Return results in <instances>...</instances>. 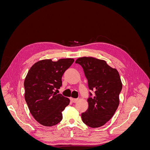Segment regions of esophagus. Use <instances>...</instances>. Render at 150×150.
I'll list each match as a JSON object with an SVG mask.
<instances>
[{
    "instance_id": "34e87169",
    "label": "esophagus",
    "mask_w": 150,
    "mask_h": 150,
    "mask_svg": "<svg viewBox=\"0 0 150 150\" xmlns=\"http://www.w3.org/2000/svg\"><path fill=\"white\" fill-rule=\"evenodd\" d=\"M70 99H71V102L72 103H77V101H78V99H75V98H70Z\"/></svg>"
}]
</instances>
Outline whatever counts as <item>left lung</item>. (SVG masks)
Here are the masks:
<instances>
[{
	"label": "left lung",
	"instance_id": "1",
	"mask_svg": "<svg viewBox=\"0 0 150 150\" xmlns=\"http://www.w3.org/2000/svg\"><path fill=\"white\" fill-rule=\"evenodd\" d=\"M83 67L88 80V108L81 114L84 124L98 128L110 120L119 106L122 83L118 72L105 61L91 57H83L75 62Z\"/></svg>",
	"mask_w": 150,
	"mask_h": 150
}]
</instances>
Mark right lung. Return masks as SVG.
<instances>
[{"label":"right lung","instance_id":"obj_1","mask_svg":"<svg viewBox=\"0 0 150 150\" xmlns=\"http://www.w3.org/2000/svg\"><path fill=\"white\" fill-rule=\"evenodd\" d=\"M74 61L73 59H61L56 62L39 61L30 67L26 76L25 101L31 115L43 126H54L62 119V111L70 101L54 90L61 87L62 77Z\"/></svg>","mask_w":150,"mask_h":150}]
</instances>
